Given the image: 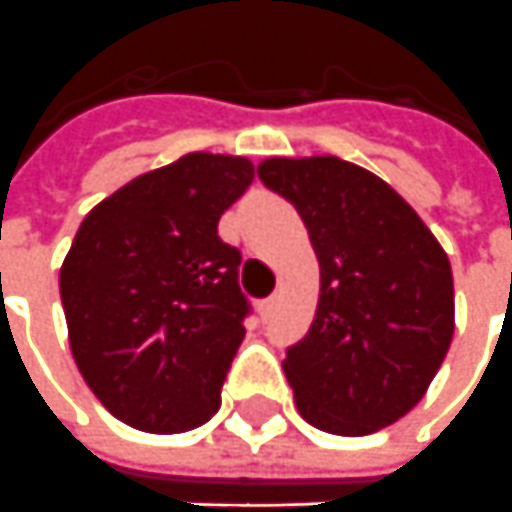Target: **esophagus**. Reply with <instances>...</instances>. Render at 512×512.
Instances as JSON below:
<instances>
[{
  "label": "esophagus",
  "instance_id": "1",
  "mask_svg": "<svg viewBox=\"0 0 512 512\" xmlns=\"http://www.w3.org/2000/svg\"><path fill=\"white\" fill-rule=\"evenodd\" d=\"M278 301H281V295H270V298H267V301L262 303V309H264V315H273V312H276L278 309Z\"/></svg>",
  "mask_w": 512,
  "mask_h": 512
}]
</instances>
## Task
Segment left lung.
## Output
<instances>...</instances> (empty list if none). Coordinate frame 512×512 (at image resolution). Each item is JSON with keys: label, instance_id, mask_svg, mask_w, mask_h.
<instances>
[{"label": "left lung", "instance_id": "obj_1", "mask_svg": "<svg viewBox=\"0 0 512 512\" xmlns=\"http://www.w3.org/2000/svg\"><path fill=\"white\" fill-rule=\"evenodd\" d=\"M309 228L320 301L284 359L295 407L315 429L362 438L426 396L454 337L446 250L390 183L337 155L259 164Z\"/></svg>", "mask_w": 512, "mask_h": 512}]
</instances>
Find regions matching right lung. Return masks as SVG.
Returning <instances> with one entry per match:
<instances>
[{"label": "right lung", "mask_w": 512, "mask_h": 512, "mask_svg": "<svg viewBox=\"0 0 512 512\" xmlns=\"http://www.w3.org/2000/svg\"><path fill=\"white\" fill-rule=\"evenodd\" d=\"M250 181L245 155L186 153L80 222L61 264L69 348L122 424L175 435L220 410L248 298L242 256L217 236V222Z\"/></svg>", "instance_id": "right-lung-1"}]
</instances>
